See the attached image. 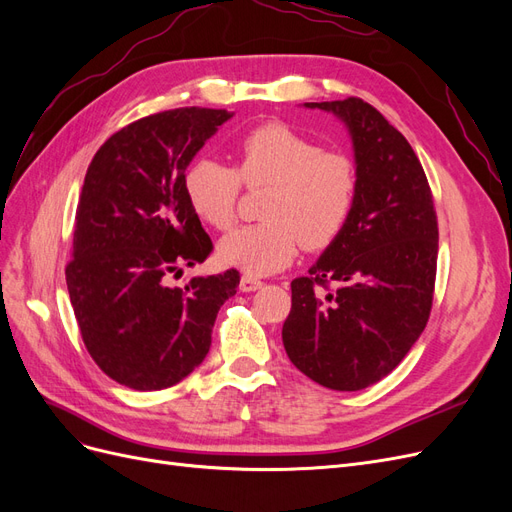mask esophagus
I'll return each instance as SVG.
<instances>
[{
  "instance_id": "1",
  "label": "esophagus",
  "mask_w": 512,
  "mask_h": 512,
  "mask_svg": "<svg viewBox=\"0 0 512 512\" xmlns=\"http://www.w3.org/2000/svg\"><path fill=\"white\" fill-rule=\"evenodd\" d=\"M239 288H241V292H254V290L262 288V282L258 280V277L243 275V277H241V282H239Z\"/></svg>"
}]
</instances>
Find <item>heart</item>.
<instances>
[{"mask_svg":"<svg viewBox=\"0 0 512 512\" xmlns=\"http://www.w3.org/2000/svg\"><path fill=\"white\" fill-rule=\"evenodd\" d=\"M241 181L271 188L262 218L224 237L218 256L247 275H269L290 265L303 245L329 247L342 235L359 194V168L342 151H324L314 138L284 123H265L237 145V170L200 158L185 170L183 188L194 213L215 230L237 222Z\"/></svg>","mask_w":512,"mask_h":512,"instance_id":"1","label":"heart"}]
</instances>
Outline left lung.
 Returning <instances> with one entry per match:
<instances>
[{
    "label": "left lung",
    "instance_id": "left-lung-1",
    "mask_svg": "<svg viewBox=\"0 0 512 512\" xmlns=\"http://www.w3.org/2000/svg\"><path fill=\"white\" fill-rule=\"evenodd\" d=\"M305 106L346 123L359 194L342 235L307 277L292 280L282 339L307 378L333 391H361L389 376L425 329L438 218L414 149L380 111L361 98Z\"/></svg>",
    "mask_w": 512,
    "mask_h": 512
}]
</instances>
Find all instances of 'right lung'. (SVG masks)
<instances>
[{"label": "right lung", "mask_w": 512, "mask_h": 512, "mask_svg": "<svg viewBox=\"0 0 512 512\" xmlns=\"http://www.w3.org/2000/svg\"><path fill=\"white\" fill-rule=\"evenodd\" d=\"M232 113L173 108L115 132L91 160L76 207L70 303L87 352L134 391L168 389L205 361L215 316L239 271L170 286L181 265L205 262L213 243L183 179Z\"/></svg>", "instance_id": "1"}]
</instances>
